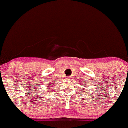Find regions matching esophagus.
Instances as JSON below:
<instances>
[{"label":"esophagus","mask_w":128,"mask_h":128,"mask_svg":"<svg viewBox=\"0 0 128 128\" xmlns=\"http://www.w3.org/2000/svg\"><path fill=\"white\" fill-rule=\"evenodd\" d=\"M66 79L70 80V78H69V77H66Z\"/></svg>","instance_id":"1"}]
</instances>
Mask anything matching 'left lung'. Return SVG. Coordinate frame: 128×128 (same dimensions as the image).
Instances as JSON below:
<instances>
[{"mask_svg": "<svg viewBox=\"0 0 128 128\" xmlns=\"http://www.w3.org/2000/svg\"><path fill=\"white\" fill-rule=\"evenodd\" d=\"M84 87H85V86H84Z\"/></svg>", "mask_w": 128, "mask_h": 128, "instance_id": "8db88e82", "label": "left lung"}]
</instances>
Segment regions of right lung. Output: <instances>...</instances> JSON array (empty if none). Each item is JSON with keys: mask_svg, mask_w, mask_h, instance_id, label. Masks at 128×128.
<instances>
[{"mask_svg": "<svg viewBox=\"0 0 128 128\" xmlns=\"http://www.w3.org/2000/svg\"><path fill=\"white\" fill-rule=\"evenodd\" d=\"M46 86H47V87H49V85H47Z\"/></svg>", "mask_w": 128, "mask_h": 128, "instance_id": "1", "label": "right lung"}]
</instances>
